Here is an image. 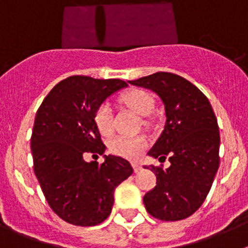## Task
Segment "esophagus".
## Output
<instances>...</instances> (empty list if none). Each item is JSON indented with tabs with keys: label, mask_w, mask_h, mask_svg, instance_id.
<instances>
[{
	"label": "esophagus",
	"mask_w": 248,
	"mask_h": 248,
	"mask_svg": "<svg viewBox=\"0 0 248 248\" xmlns=\"http://www.w3.org/2000/svg\"><path fill=\"white\" fill-rule=\"evenodd\" d=\"M131 165H133V169H134V172L141 171V169H143L139 163H133V164H131Z\"/></svg>",
	"instance_id": "esophagus-1"
}]
</instances>
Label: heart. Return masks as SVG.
<instances>
[{
	"label": "heart",
	"instance_id": "b5f03b06",
	"mask_svg": "<svg viewBox=\"0 0 248 248\" xmlns=\"http://www.w3.org/2000/svg\"><path fill=\"white\" fill-rule=\"evenodd\" d=\"M119 100L120 103L129 107L135 113L143 115V117L149 115L155 105L154 97L144 89L139 88H133L125 92L124 94H122ZM93 122L100 134L104 137L111 134V131H113L111 109L108 103H102L95 109L93 114ZM146 146H148V140L143 135H135V137L119 135L110 140L109 151L118 156L126 157V159H137L145 150Z\"/></svg>",
	"mask_w": 248,
	"mask_h": 248
}]
</instances>
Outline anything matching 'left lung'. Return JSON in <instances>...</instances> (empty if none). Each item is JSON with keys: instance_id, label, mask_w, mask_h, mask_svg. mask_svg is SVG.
I'll return each mask as SVG.
<instances>
[{"instance_id": "8db88e82", "label": "left lung", "mask_w": 248, "mask_h": 248, "mask_svg": "<svg viewBox=\"0 0 248 248\" xmlns=\"http://www.w3.org/2000/svg\"><path fill=\"white\" fill-rule=\"evenodd\" d=\"M129 83L155 92L165 107V126L148 154L160 161L168 156L170 166L146 168L156 186L144 196L145 209L159 220H184L202 205L217 172V119L205 94L177 74L157 72Z\"/></svg>"}]
</instances>
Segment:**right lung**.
Returning a JSON list of instances; mask_svg holds the SVG:
<instances>
[{
  "mask_svg": "<svg viewBox=\"0 0 248 248\" xmlns=\"http://www.w3.org/2000/svg\"><path fill=\"white\" fill-rule=\"evenodd\" d=\"M128 87L120 79L72 76L54 85L38 108L31 149L33 169L50 209L65 222L95 226L111 212L114 190L133 174L128 160L103 155L105 145L93 122L95 109L109 95Z\"/></svg>",
  "mask_w": 248,
  "mask_h": 248,
  "instance_id": "add662e5",
  "label": "right lung"
}]
</instances>
